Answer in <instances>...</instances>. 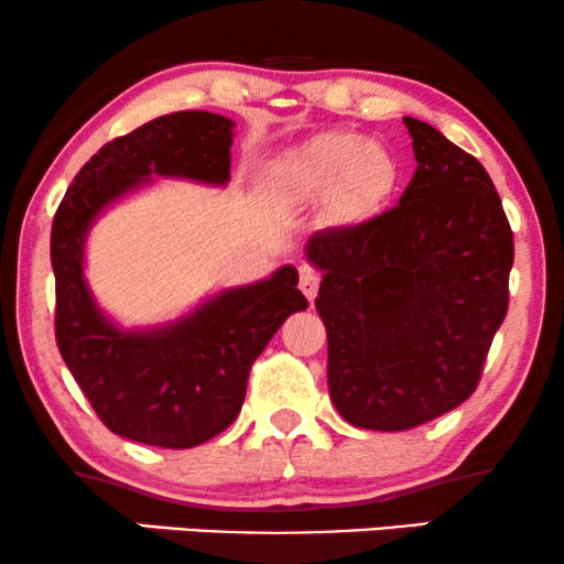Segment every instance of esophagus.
<instances>
[{
	"mask_svg": "<svg viewBox=\"0 0 564 564\" xmlns=\"http://www.w3.org/2000/svg\"><path fill=\"white\" fill-rule=\"evenodd\" d=\"M318 282H322V276H318L314 269H311V267H303L301 269V290H303V295L308 297L311 303H314V297L318 293Z\"/></svg>",
	"mask_w": 564,
	"mask_h": 564,
	"instance_id": "obj_1",
	"label": "esophagus"
}]
</instances>
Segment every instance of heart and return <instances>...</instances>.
<instances>
[{
  "instance_id": "obj_1",
  "label": "heart",
  "mask_w": 564,
  "mask_h": 564,
  "mask_svg": "<svg viewBox=\"0 0 564 564\" xmlns=\"http://www.w3.org/2000/svg\"><path fill=\"white\" fill-rule=\"evenodd\" d=\"M398 162L384 145L350 130H326L290 149L269 166L271 191L284 204L324 200L337 225H364L384 212L398 187Z\"/></svg>"
}]
</instances>
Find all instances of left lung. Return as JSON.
<instances>
[{"mask_svg":"<svg viewBox=\"0 0 564 564\" xmlns=\"http://www.w3.org/2000/svg\"><path fill=\"white\" fill-rule=\"evenodd\" d=\"M405 128L419 170L400 204L322 229L305 248L324 271L316 311L332 402L373 431L421 426L476 392L516 256L481 162L426 122L405 117Z\"/></svg>","mask_w":564,"mask_h":564,"instance_id":"left-lung-1","label":"left lung"}]
</instances>
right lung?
Segmentation results:
<instances>
[{
  "instance_id": "add662e5",
  "label": "right lung",
  "mask_w": 564,
  "mask_h": 564,
  "mask_svg": "<svg viewBox=\"0 0 564 564\" xmlns=\"http://www.w3.org/2000/svg\"><path fill=\"white\" fill-rule=\"evenodd\" d=\"M229 145L232 122L221 115L156 117L101 145L54 214L57 347L104 426L133 442L187 449L221 434L238 419L253 360L284 318L308 308L295 267L227 290L149 335L115 329L88 293L83 238L96 214L149 175L227 183Z\"/></svg>"
}]
</instances>
